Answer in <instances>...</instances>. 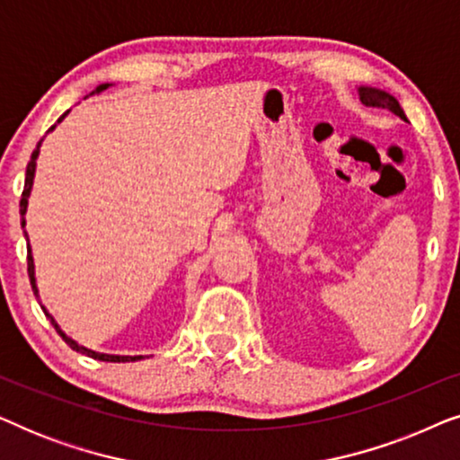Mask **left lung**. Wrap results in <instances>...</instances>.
<instances>
[{"label": "left lung", "mask_w": 460, "mask_h": 460, "mask_svg": "<svg viewBox=\"0 0 460 460\" xmlns=\"http://www.w3.org/2000/svg\"><path fill=\"white\" fill-rule=\"evenodd\" d=\"M358 93H360L362 104L379 106V109H387V111H392L394 115H398L400 119H404V121H406L404 111H402L400 102L392 96V93H387V92H383V90H376V87H358Z\"/></svg>", "instance_id": "8db88e82"}]
</instances>
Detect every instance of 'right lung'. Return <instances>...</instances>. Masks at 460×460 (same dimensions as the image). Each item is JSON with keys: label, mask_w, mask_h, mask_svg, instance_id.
Instances as JSON below:
<instances>
[{"label": "right lung", "mask_w": 460, "mask_h": 460, "mask_svg": "<svg viewBox=\"0 0 460 460\" xmlns=\"http://www.w3.org/2000/svg\"><path fill=\"white\" fill-rule=\"evenodd\" d=\"M111 84H102V85H98L96 90H93L92 93H100L102 90H106V87H109ZM68 115V111L65 112V115H62L58 121L56 123H60L62 119H65ZM56 128V125H52V128H49V131H52ZM41 142L43 140H40V144H37V148L33 150V155H31V161H29V165H27V175H24V190H22V197H21V216H22V228H24V213H27V205H29V194H31V188H33V178H35V165H37V156H40V146H41ZM24 234H27V232H24ZM29 241V238H27ZM27 263H29V279H31V287H33V293H35V297H40V291H37V285H35V263H33V255H31V244H27ZM41 310H43V314H46V316L49 318V323L54 324V329L58 331V335L65 339V343L66 345H71V349H75V351H79V354H85V356H90V358H93V360H102V362H136V360H140L142 356H112V354H98V351H93V349H87V348H84V345H79L77 341H73L71 337H66L65 332L60 331V326L56 324V320L52 318V314H49L46 307L41 305Z\"/></svg>", "instance_id": "obj_1"}]
</instances>
